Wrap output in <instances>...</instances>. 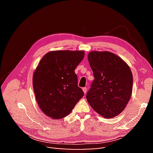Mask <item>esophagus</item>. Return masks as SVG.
<instances>
[{
    "mask_svg": "<svg viewBox=\"0 0 153 153\" xmlns=\"http://www.w3.org/2000/svg\"><path fill=\"white\" fill-rule=\"evenodd\" d=\"M82 90H83V91H84V94H86V92H87V87H84V88H83V89H82Z\"/></svg>",
    "mask_w": 153,
    "mask_h": 153,
    "instance_id": "34e87169",
    "label": "esophagus"
}]
</instances>
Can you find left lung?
<instances>
[{"mask_svg":"<svg viewBox=\"0 0 153 153\" xmlns=\"http://www.w3.org/2000/svg\"><path fill=\"white\" fill-rule=\"evenodd\" d=\"M87 57L94 76L86 95L88 103L105 118L117 116L131 96L130 68L122 59L109 52L92 51Z\"/></svg>","mask_w":153,"mask_h":153,"instance_id":"8db88e82","label":"left lung"}]
</instances>
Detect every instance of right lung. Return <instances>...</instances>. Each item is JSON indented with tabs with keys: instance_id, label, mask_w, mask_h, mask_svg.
I'll list each match as a JSON object with an SVG mask.
<instances>
[{
	"instance_id": "add662e5",
	"label": "right lung",
	"mask_w": 153,
	"mask_h": 153,
	"mask_svg": "<svg viewBox=\"0 0 153 153\" xmlns=\"http://www.w3.org/2000/svg\"><path fill=\"white\" fill-rule=\"evenodd\" d=\"M84 55V51H53L41 59L33 75V88L39 108L48 117L66 116L84 96L75 69Z\"/></svg>"
}]
</instances>
